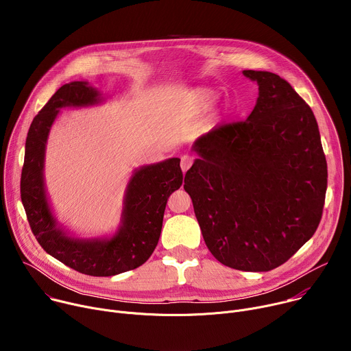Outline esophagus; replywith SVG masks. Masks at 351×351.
<instances>
[{
    "instance_id": "obj_1",
    "label": "esophagus",
    "mask_w": 351,
    "mask_h": 351,
    "mask_svg": "<svg viewBox=\"0 0 351 351\" xmlns=\"http://www.w3.org/2000/svg\"><path fill=\"white\" fill-rule=\"evenodd\" d=\"M193 164V157L191 156H183L182 161H180V168L183 172H187V169L191 167Z\"/></svg>"
}]
</instances>
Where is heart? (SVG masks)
I'll return each instance as SVG.
<instances>
[{
	"label": "heart",
	"mask_w": 351,
	"mask_h": 351,
	"mask_svg": "<svg viewBox=\"0 0 351 351\" xmlns=\"http://www.w3.org/2000/svg\"><path fill=\"white\" fill-rule=\"evenodd\" d=\"M214 98H215V94L211 90H206V88L193 90L184 97V99H182V103L176 108V114L179 117H189L198 111H203L211 106Z\"/></svg>",
	"instance_id": "1"
}]
</instances>
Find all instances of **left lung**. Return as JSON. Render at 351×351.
<instances>
[{"label": "left lung", "mask_w": 351, "mask_h": 351, "mask_svg": "<svg viewBox=\"0 0 351 351\" xmlns=\"http://www.w3.org/2000/svg\"><path fill=\"white\" fill-rule=\"evenodd\" d=\"M245 121L198 137L184 190L211 254L250 272L286 263L315 233L328 168L317 119L294 88L267 71Z\"/></svg>", "instance_id": "1"}]
</instances>
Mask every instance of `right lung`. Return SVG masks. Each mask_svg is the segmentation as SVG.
Returning a JSON list of instances; mask_svg holds the SVG:
<instances>
[{"mask_svg":"<svg viewBox=\"0 0 351 351\" xmlns=\"http://www.w3.org/2000/svg\"><path fill=\"white\" fill-rule=\"evenodd\" d=\"M103 101V94L88 82L60 87L30 125L21 178L22 203L40 245L62 264L90 276H114L149 258L160 240L168 197L183 182L179 158L143 165L128 182L121 223L111 236L80 237L64 228L49 206L44 183L49 130L62 108L93 107Z\"/></svg>","mask_w":351,"mask_h":351,"instance_id":"add662e5","label":"right lung"}]
</instances>
